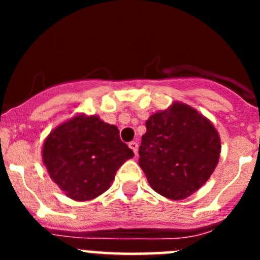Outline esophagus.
Returning a JSON list of instances; mask_svg holds the SVG:
<instances>
[{"instance_id": "obj_1", "label": "esophagus", "mask_w": 260, "mask_h": 260, "mask_svg": "<svg viewBox=\"0 0 260 260\" xmlns=\"http://www.w3.org/2000/svg\"><path fill=\"white\" fill-rule=\"evenodd\" d=\"M128 147H130L133 152L137 155V152H138V143H137V142H130V143H128Z\"/></svg>"}]
</instances>
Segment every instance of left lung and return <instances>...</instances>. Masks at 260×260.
Wrapping results in <instances>:
<instances>
[{
    "label": "left lung",
    "mask_w": 260,
    "mask_h": 260,
    "mask_svg": "<svg viewBox=\"0 0 260 260\" xmlns=\"http://www.w3.org/2000/svg\"><path fill=\"white\" fill-rule=\"evenodd\" d=\"M139 147V167L150 186L168 199L181 201L207 182L219 162L220 135L207 117L174 102L151 114Z\"/></svg>",
    "instance_id": "obj_1"
}]
</instances>
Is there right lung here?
Returning a JSON list of instances; mask_svg holds the SVG:
<instances>
[{"instance_id": "obj_1", "label": "right lung", "mask_w": 260, "mask_h": 260, "mask_svg": "<svg viewBox=\"0 0 260 260\" xmlns=\"http://www.w3.org/2000/svg\"><path fill=\"white\" fill-rule=\"evenodd\" d=\"M41 156L49 177L66 197L86 202L109 189L118 168L134 152L119 139L117 126L79 113L53 128Z\"/></svg>"}]
</instances>
